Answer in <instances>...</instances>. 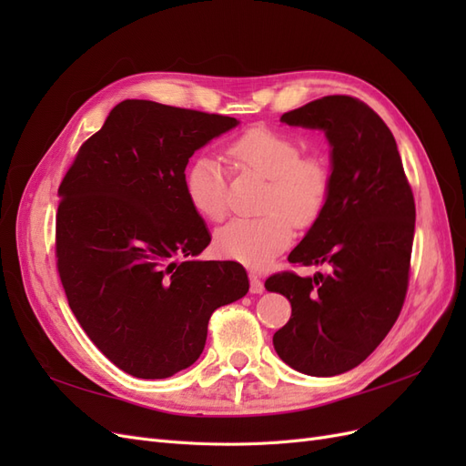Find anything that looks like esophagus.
<instances>
[{"label": "esophagus", "instance_id": "1", "mask_svg": "<svg viewBox=\"0 0 466 466\" xmlns=\"http://www.w3.org/2000/svg\"><path fill=\"white\" fill-rule=\"evenodd\" d=\"M250 293H262L264 291V284L262 279L257 274H250Z\"/></svg>", "mask_w": 466, "mask_h": 466}]
</instances>
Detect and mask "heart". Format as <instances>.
Here are the masks:
<instances>
[{"label":"heart","mask_w":466,"mask_h":466,"mask_svg":"<svg viewBox=\"0 0 466 466\" xmlns=\"http://www.w3.org/2000/svg\"><path fill=\"white\" fill-rule=\"evenodd\" d=\"M238 171L268 178L260 218H235L214 235L219 257L250 268L270 264L293 241V223L309 228L322 214L330 192V171L315 155H301L295 139L252 128L229 144ZM187 198L196 214L219 221L228 211V173L211 155H198L185 175Z\"/></svg>","instance_id":"1"}]
</instances>
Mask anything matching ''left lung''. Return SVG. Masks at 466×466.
Returning a JSON list of instances; mask_svg holds the SVG:
<instances>
[{"instance_id": "obj_1", "label": "left lung", "mask_w": 466, "mask_h": 466, "mask_svg": "<svg viewBox=\"0 0 466 466\" xmlns=\"http://www.w3.org/2000/svg\"><path fill=\"white\" fill-rule=\"evenodd\" d=\"M324 132L330 146L327 206L288 260L330 272L266 279L291 303L274 334L276 354L295 371L340 375L368 358L399 319L406 298L416 206L397 142L379 115L354 96L317 98L279 118Z\"/></svg>"}]
</instances>
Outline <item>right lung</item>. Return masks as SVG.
Here are the masks:
<instances>
[{
    "label": "right lung",
    "mask_w": 466,
    "mask_h": 466,
    "mask_svg": "<svg viewBox=\"0 0 466 466\" xmlns=\"http://www.w3.org/2000/svg\"><path fill=\"white\" fill-rule=\"evenodd\" d=\"M237 118L128 98L81 146L58 188L56 257L91 342L139 379L200 358L208 320L248 291L237 262L198 260L211 235L185 190L188 159Z\"/></svg>",
    "instance_id": "obj_1"
}]
</instances>
